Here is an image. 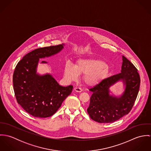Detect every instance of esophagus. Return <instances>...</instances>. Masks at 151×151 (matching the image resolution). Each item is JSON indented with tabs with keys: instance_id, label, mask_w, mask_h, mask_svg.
Returning <instances> with one entry per match:
<instances>
[{
	"instance_id": "34e87169",
	"label": "esophagus",
	"mask_w": 151,
	"mask_h": 151,
	"mask_svg": "<svg viewBox=\"0 0 151 151\" xmlns=\"http://www.w3.org/2000/svg\"><path fill=\"white\" fill-rule=\"evenodd\" d=\"M74 91H76L77 92H81L83 91V89L81 88H78V87L74 88Z\"/></svg>"
}]
</instances>
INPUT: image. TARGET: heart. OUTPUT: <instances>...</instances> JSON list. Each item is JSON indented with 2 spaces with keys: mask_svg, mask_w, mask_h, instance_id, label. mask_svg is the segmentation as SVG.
Listing matches in <instances>:
<instances>
[{
  "mask_svg": "<svg viewBox=\"0 0 151 151\" xmlns=\"http://www.w3.org/2000/svg\"><path fill=\"white\" fill-rule=\"evenodd\" d=\"M106 63L98 59H81L75 65L69 63L65 65L64 75L69 81L76 80L80 74H84L83 80L89 86H94L101 83L109 73Z\"/></svg>",
  "mask_w": 151,
  "mask_h": 151,
  "instance_id": "obj_1",
  "label": "heart"
}]
</instances>
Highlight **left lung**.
<instances>
[{
	"mask_svg": "<svg viewBox=\"0 0 151 151\" xmlns=\"http://www.w3.org/2000/svg\"><path fill=\"white\" fill-rule=\"evenodd\" d=\"M121 73L103 80L89 89L92 92L87 111L90 117L100 123L116 122L127 114L132 108L137 97L140 77L137 69L124 56ZM122 81L125 90L119 97L111 95L109 88Z\"/></svg>",
	"mask_w": 151,
	"mask_h": 151,
	"instance_id": "8db88e82",
	"label": "left lung"
}]
</instances>
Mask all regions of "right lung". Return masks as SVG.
<instances>
[{"label": "right lung", "mask_w": 151, "mask_h": 151, "mask_svg": "<svg viewBox=\"0 0 151 151\" xmlns=\"http://www.w3.org/2000/svg\"><path fill=\"white\" fill-rule=\"evenodd\" d=\"M64 46L63 43L35 49L25 55L15 68L13 82L17 101L34 117L45 118L52 116L72 92V86H61L51 74L40 75L37 73L40 59L59 53Z\"/></svg>", "instance_id": "right-lung-1"}]
</instances>
